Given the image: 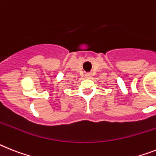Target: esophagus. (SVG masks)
<instances>
[{
    "mask_svg": "<svg viewBox=\"0 0 156 156\" xmlns=\"http://www.w3.org/2000/svg\"><path fill=\"white\" fill-rule=\"evenodd\" d=\"M85 76H86V78H90L91 77H92V74H86Z\"/></svg>",
    "mask_w": 156,
    "mask_h": 156,
    "instance_id": "1",
    "label": "esophagus"
}]
</instances>
